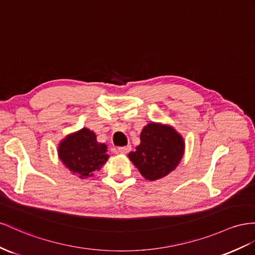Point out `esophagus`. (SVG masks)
<instances>
[{
	"label": "esophagus",
	"mask_w": 255,
	"mask_h": 255,
	"mask_svg": "<svg viewBox=\"0 0 255 255\" xmlns=\"http://www.w3.org/2000/svg\"><path fill=\"white\" fill-rule=\"evenodd\" d=\"M130 149H131V146H130V145L120 146V147H117V152L121 153V154H126V153H128L130 151Z\"/></svg>",
	"instance_id": "34e87169"
}]
</instances>
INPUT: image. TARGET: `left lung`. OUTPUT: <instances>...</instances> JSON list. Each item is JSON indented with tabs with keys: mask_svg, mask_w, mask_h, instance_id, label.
<instances>
[{
	"mask_svg": "<svg viewBox=\"0 0 255 255\" xmlns=\"http://www.w3.org/2000/svg\"><path fill=\"white\" fill-rule=\"evenodd\" d=\"M141 143L129 158L147 180L166 177L178 166L184 153V141L172 127L151 123L142 129Z\"/></svg>",
	"mask_w": 255,
	"mask_h": 255,
	"instance_id": "1",
	"label": "left lung"
}]
</instances>
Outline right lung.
<instances>
[{
  "label": "right lung",
  "mask_w": 255,
  "mask_h": 255,
  "mask_svg": "<svg viewBox=\"0 0 255 255\" xmlns=\"http://www.w3.org/2000/svg\"><path fill=\"white\" fill-rule=\"evenodd\" d=\"M108 147L97 142L96 134L87 128L68 135L59 145V157L68 169L84 179L99 170L109 158Z\"/></svg>",
  "instance_id": "obj_1"
}]
</instances>
